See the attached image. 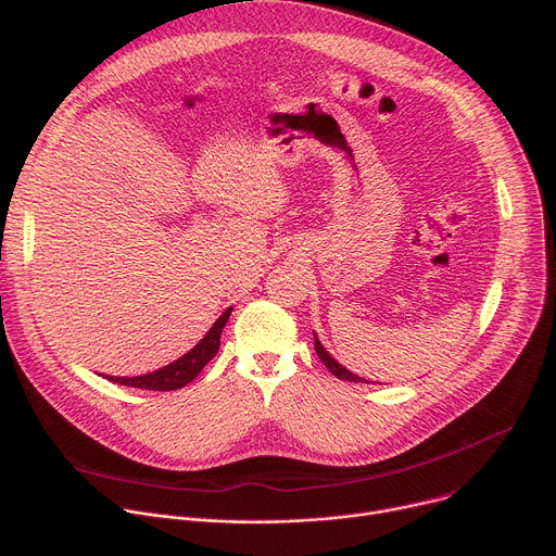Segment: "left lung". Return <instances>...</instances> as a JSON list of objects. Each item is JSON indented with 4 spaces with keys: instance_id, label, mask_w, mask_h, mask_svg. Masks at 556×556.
Instances as JSON below:
<instances>
[{
    "instance_id": "obj_1",
    "label": "left lung",
    "mask_w": 556,
    "mask_h": 556,
    "mask_svg": "<svg viewBox=\"0 0 556 556\" xmlns=\"http://www.w3.org/2000/svg\"><path fill=\"white\" fill-rule=\"evenodd\" d=\"M314 350H316V356H319L321 361H324V365L339 378V380H350V382H367V384H376L374 380H367V378H361L358 374H352L350 369H345L339 361H334V356L321 345V341H319V337H316V332H314Z\"/></svg>"
}]
</instances>
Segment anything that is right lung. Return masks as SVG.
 I'll use <instances>...</instances> for the list:
<instances>
[{"label":"right lung","mask_w":556,"mask_h":556,"mask_svg":"<svg viewBox=\"0 0 556 556\" xmlns=\"http://www.w3.org/2000/svg\"><path fill=\"white\" fill-rule=\"evenodd\" d=\"M230 312H232V307H226L219 314V319L213 324V328L204 334V339H200V343L195 348H191L185 356H180L178 361H174L161 369H155V371L142 374V376H103V378L125 384V387L149 389V391H172V389H180V387L189 384L204 369V365L217 354L219 337H222V330L228 321Z\"/></svg>","instance_id":"right-lung-1"}]
</instances>
